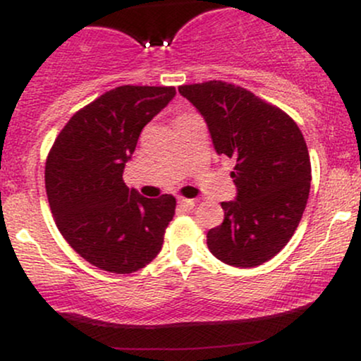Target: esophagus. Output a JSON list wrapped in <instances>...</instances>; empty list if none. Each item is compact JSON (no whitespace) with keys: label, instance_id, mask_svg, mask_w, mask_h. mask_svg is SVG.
Segmentation results:
<instances>
[{"label":"esophagus","instance_id":"1","mask_svg":"<svg viewBox=\"0 0 361 361\" xmlns=\"http://www.w3.org/2000/svg\"><path fill=\"white\" fill-rule=\"evenodd\" d=\"M178 204H180L183 209H193L195 205H197V202L193 200V198H185V197H180L178 198Z\"/></svg>","mask_w":361,"mask_h":361}]
</instances>
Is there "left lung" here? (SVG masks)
<instances>
[{"label":"left lung","instance_id":"8db88e82","mask_svg":"<svg viewBox=\"0 0 361 361\" xmlns=\"http://www.w3.org/2000/svg\"><path fill=\"white\" fill-rule=\"evenodd\" d=\"M204 115L217 154L235 161L234 202H222L224 222L207 233L222 263L252 268L290 241L310 190L307 144L290 115L243 86L205 81L178 88Z\"/></svg>","mask_w":361,"mask_h":361}]
</instances>
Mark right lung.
Returning <instances> with one entry per match:
<instances>
[{
	"mask_svg": "<svg viewBox=\"0 0 361 361\" xmlns=\"http://www.w3.org/2000/svg\"><path fill=\"white\" fill-rule=\"evenodd\" d=\"M175 86L114 88L78 110L45 161V192L57 229L93 267L132 273L156 258L176 209L173 195L146 198L123 183L144 126Z\"/></svg>",
	"mask_w": 361,
	"mask_h": 361,
	"instance_id": "obj_1",
	"label": "right lung"
}]
</instances>
